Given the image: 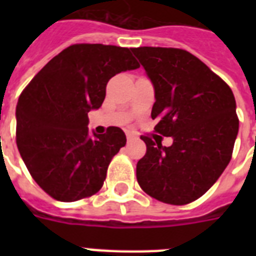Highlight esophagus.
I'll use <instances>...</instances> for the list:
<instances>
[{
	"instance_id": "34e87169",
	"label": "esophagus",
	"mask_w": 256,
	"mask_h": 256,
	"mask_svg": "<svg viewBox=\"0 0 256 256\" xmlns=\"http://www.w3.org/2000/svg\"><path fill=\"white\" fill-rule=\"evenodd\" d=\"M126 136H128V140H132L134 138H136V136H132V134H130V132H128V134H126Z\"/></svg>"
}]
</instances>
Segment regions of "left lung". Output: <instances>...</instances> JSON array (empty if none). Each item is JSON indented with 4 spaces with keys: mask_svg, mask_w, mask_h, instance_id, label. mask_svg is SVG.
<instances>
[{
    "mask_svg": "<svg viewBox=\"0 0 256 256\" xmlns=\"http://www.w3.org/2000/svg\"><path fill=\"white\" fill-rule=\"evenodd\" d=\"M132 52L154 86V130L172 138L166 148L140 136L148 152L136 164V180L160 202H194L216 182L232 156L239 130L234 94L186 50L144 46Z\"/></svg>",
    "mask_w": 256,
    "mask_h": 256,
    "instance_id": "8db88e82",
    "label": "left lung"
}]
</instances>
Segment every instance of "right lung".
<instances>
[{
	"mask_svg": "<svg viewBox=\"0 0 256 256\" xmlns=\"http://www.w3.org/2000/svg\"><path fill=\"white\" fill-rule=\"evenodd\" d=\"M140 68L128 48L77 44L50 60L18 98L17 148L42 190L74 202L100 190L126 136L112 126L88 134V112L102 106L116 74Z\"/></svg>",
	"mask_w": 256,
	"mask_h": 256,
	"instance_id": "obj_1",
	"label": "right lung"
}]
</instances>
